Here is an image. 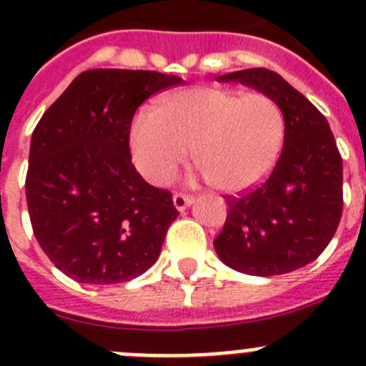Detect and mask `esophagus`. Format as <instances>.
<instances>
[{"label": "esophagus", "mask_w": 366, "mask_h": 366, "mask_svg": "<svg viewBox=\"0 0 366 366\" xmlns=\"http://www.w3.org/2000/svg\"><path fill=\"white\" fill-rule=\"evenodd\" d=\"M172 203H174V209L176 211H185L187 207H190L194 203V198L192 196H185V194H176L172 198Z\"/></svg>", "instance_id": "esophagus-1"}]
</instances>
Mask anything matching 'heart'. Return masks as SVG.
Instances as JSON below:
<instances>
[{
	"instance_id": "heart-1",
	"label": "heart",
	"mask_w": 366,
	"mask_h": 366,
	"mask_svg": "<svg viewBox=\"0 0 366 366\" xmlns=\"http://www.w3.org/2000/svg\"><path fill=\"white\" fill-rule=\"evenodd\" d=\"M286 117L279 102L262 93L192 87L143 112L130 128L134 163L148 181L167 185L192 150L203 177L222 192L260 183L279 161Z\"/></svg>"
}]
</instances>
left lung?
<instances>
[{"label":"left lung","instance_id":"obj_1","mask_svg":"<svg viewBox=\"0 0 366 366\" xmlns=\"http://www.w3.org/2000/svg\"><path fill=\"white\" fill-rule=\"evenodd\" d=\"M218 82H240L277 100L286 117V141L271 176L227 199L216 253L245 274L292 273L325 251L341 219L342 161L334 134L325 115L274 71H234Z\"/></svg>","mask_w":366,"mask_h":366}]
</instances>
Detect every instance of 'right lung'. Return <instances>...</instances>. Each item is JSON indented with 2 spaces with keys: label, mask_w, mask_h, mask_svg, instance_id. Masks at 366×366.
<instances>
[{
  "label": "right lung",
  "mask_w": 366,
  "mask_h": 366,
  "mask_svg": "<svg viewBox=\"0 0 366 366\" xmlns=\"http://www.w3.org/2000/svg\"><path fill=\"white\" fill-rule=\"evenodd\" d=\"M181 84L157 71L80 73L32 132L25 179L32 231L69 279L121 284L157 260L179 212L132 164L130 126L148 97Z\"/></svg>",
  "instance_id": "add662e5"
}]
</instances>
